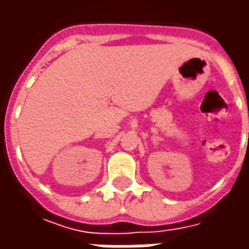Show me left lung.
Segmentation results:
<instances>
[{
  "label": "left lung",
  "instance_id": "obj_1",
  "mask_svg": "<svg viewBox=\"0 0 249 249\" xmlns=\"http://www.w3.org/2000/svg\"><path fill=\"white\" fill-rule=\"evenodd\" d=\"M248 116H249V105H248ZM248 144H249V136H248Z\"/></svg>",
  "mask_w": 249,
  "mask_h": 249
}]
</instances>
